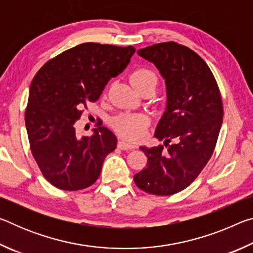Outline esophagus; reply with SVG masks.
Segmentation results:
<instances>
[{"label":"esophagus","mask_w":253,"mask_h":253,"mask_svg":"<svg viewBox=\"0 0 253 253\" xmlns=\"http://www.w3.org/2000/svg\"><path fill=\"white\" fill-rule=\"evenodd\" d=\"M118 148L124 149V151H129V149L135 148V145L127 143L126 140H124V139H121V140H119V142H118Z\"/></svg>","instance_id":"34e87169"}]
</instances>
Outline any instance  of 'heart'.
<instances>
[{"instance_id": "b5f03b06", "label": "heart", "mask_w": 253, "mask_h": 253, "mask_svg": "<svg viewBox=\"0 0 253 253\" xmlns=\"http://www.w3.org/2000/svg\"><path fill=\"white\" fill-rule=\"evenodd\" d=\"M129 79L131 84L137 89L142 90L147 85L155 87L158 80L156 71L152 68L142 66L135 68L130 72ZM111 126L124 138L130 140H140L145 136V128L147 126V118L143 115L121 114L113 118Z\"/></svg>"}]
</instances>
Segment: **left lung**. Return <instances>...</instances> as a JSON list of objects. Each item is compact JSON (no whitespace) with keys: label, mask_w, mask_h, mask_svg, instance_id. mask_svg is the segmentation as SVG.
Wrapping results in <instances>:
<instances>
[{"label":"left lung","mask_w":253,"mask_h":253,"mask_svg":"<svg viewBox=\"0 0 253 253\" xmlns=\"http://www.w3.org/2000/svg\"><path fill=\"white\" fill-rule=\"evenodd\" d=\"M137 53L165 78L168 107L155 137L165 140L168 151L140 147L148 160L134 181L148 194L172 195L199 176L215 149L223 119L220 89L207 62L185 45L162 42Z\"/></svg>","instance_id":"obj_1"}]
</instances>
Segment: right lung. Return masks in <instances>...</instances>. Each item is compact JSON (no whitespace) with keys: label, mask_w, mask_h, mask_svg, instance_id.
Here are the masks:
<instances>
[{"label":"right lung","mask_w":253,"mask_h":253,"mask_svg":"<svg viewBox=\"0 0 253 253\" xmlns=\"http://www.w3.org/2000/svg\"><path fill=\"white\" fill-rule=\"evenodd\" d=\"M132 45L85 42L46 61L30 85L25 108L30 148L42 175L60 190L78 191L97 181L117 138L98 124L91 137L76 136L88 102H95L110 78L135 53Z\"/></svg>","instance_id":"add662e5"}]
</instances>
